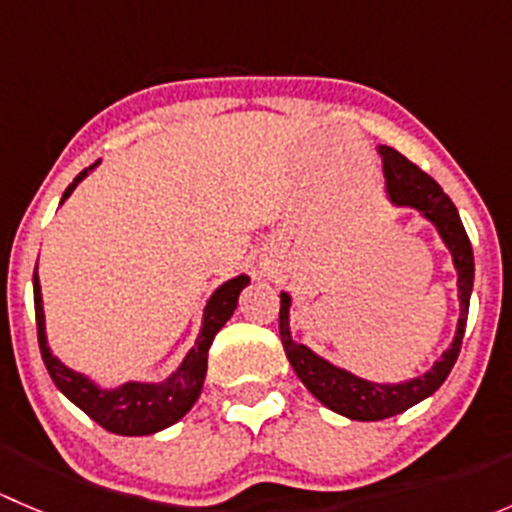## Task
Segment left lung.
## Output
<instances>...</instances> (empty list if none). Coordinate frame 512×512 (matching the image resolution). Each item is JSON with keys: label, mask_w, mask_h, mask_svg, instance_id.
<instances>
[{"label": "left lung", "mask_w": 512, "mask_h": 512, "mask_svg": "<svg viewBox=\"0 0 512 512\" xmlns=\"http://www.w3.org/2000/svg\"><path fill=\"white\" fill-rule=\"evenodd\" d=\"M376 153L381 156L384 188L389 203L394 208L416 210L426 223L433 225L443 247L451 252L461 314H458L456 334H453L451 344H448L446 352L433 361L431 369L414 376V379L391 384V381L364 379V376L354 374L344 366L332 364L322 354L309 349L307 344L297 342L292 337V327H289L292 294L280 292V337L294 374L299 376V381L307 386L309 394L319 404L332 409L334 414L352 418V421H381V418L404 414L406 409H411L418 401L428 399V396L441 389V384L451 374L453 364H456L458 352H461L463 332H466L468 322V304H471L473 292V272H476V267H473V247L466 235V227L461 223L456 205L443 193L441 185L394 148L376 146Z\"/></svg>", "instance_id": "8db88e82"}]
</instances>
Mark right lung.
I'll return each instance as SVG.
<instances>
[{"instance_id":"obj_1","label":"right lung","mask_w":512,"mask_h":512,"mask_svg":"<svg viewBox=\"0 0 512 512\" xmlns=\"http://www.w3.org/2000/svg\"><path fill=\"white\" fill-rule=\"evenodd\" d=\"M101 160L81 170L74 183L64 190V200L74 193L76 185L89 173H94ZM39 267V265H36ZM250 285V277L237 275L215 289L203 307V319H200V332L195 344L183 356L178 369L170 371L163 381H123L118 386H101L94 376L76 371L66 366L49 347L46 337V317H44V299H41L39 275L34 270V309H36V332H39V349L44 359L46 371L56 389L79 406L86 416L94 418L101 428L118 433V436H151V433L163 431L173 426L180 418L193 409L203 391L205 374H208V349L213 344L215 334L225 327L227 319L235 314L240 292Z\"/></svg>"}]
</instances>
